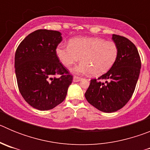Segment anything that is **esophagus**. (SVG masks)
<instances>
[{
  "label": "esophagus",
  "mask_w": 150,
  "mask_h": 150,
  "mask_svg": "<svg viewBox=\"0 0 150 150\" xmlns=\"http://www.w3.org/2000/svg\"><path fill=\"white\" fill-rule=\"evenodd\" d=\"M81 79H82L81 77H79V76H74L73 80H74V82H79V80H81Z\"/></svg>",
  "instance_id": "1"
}]
</instances>
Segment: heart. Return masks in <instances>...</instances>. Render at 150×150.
Here are the masks:
<instances>
[{
    "instance_id": "obj_1",
    "label": "heart",
    "mask_w": 150,
    "mask_h": 150,
    "mask_svg": "<svg viewBox=\"0 0 150 150\" xmlns=\"http://www.w3.org/2000/svg\"><path fill=\"white\" fill-rule=\"evenodd\" d=\"M63 65L71 67L80 60L83 62L73 69L77 74L100 75L108 71L118 58V46L112 41L98 38H76L69 44L61 43L55 50Z\"/></svg>"
}]
</instances>
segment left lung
I'll use <instances>...</instances> for the list:
<instances>
[{"mask_svg":"<svg viewBox=\"0 0 150 150\" xmlns=\"http://www.w3.org/2000/svg\"><path fill=\"white\" fill-rule=\"evenodd\" d=\"M119 54L109 71L90 81L85 93L91 105L104 112L122 108L131 99L140 75L141 61L137 47L128 38L112 34Z\"/></svg>","mask_w":150,"mask_h":150,"instance_id":"left-lung-1","label":"left lung"}]
</instances>
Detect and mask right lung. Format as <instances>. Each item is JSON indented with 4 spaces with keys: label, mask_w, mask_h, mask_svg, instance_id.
Masks as SVG:
<instances>
[{
    "label": "right lung",
    "mask_w": 150,
    "mask_h": 150,
    "mask_svg": "<svg viewBox=\"0 0 150 150\" xmlns=\"http://www.w3.org/2000/svg\"><path fill=\"white\" fill-rule=\"evenodd\" d=\"M62 40L59 31L39 29L17 47L15 71L18 90L35 109L48 110L60 104L73 81V76L55 53Z\"/></svg>",
    "instance_id": "right-lung-1"
}]
</instances>
